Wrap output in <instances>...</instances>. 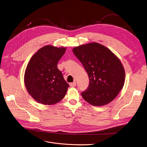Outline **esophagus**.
Segmentation results:
<instances>
[{
    "label": "esophagus",
    "mask_w": 147,
    "mask_h": 147,
    "mask_svg": "<svg viewBox=\"0 0 147 147\" xmlns=\"http://www.w3.org/2000/svg\"><path fill=\"white\" fill-rule=\"evenodd\" d=\"M70 86H71V87H74V86H76V81H74L73 83H70Z\"/></svg>",
    "instance_id": "34e87169"
}]
</instances>
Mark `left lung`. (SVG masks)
Here are the masks:
<instances>
[{
  "label": "left lung",
  "mask_w": 147,
  "mask_h": 147,
  "mask_svg": "<svg viewBox=\"0 0 147 147\" xmlns=\"http://www.w3.org/2000/svg\"><path fill=\"white\" fill-rule=\"evenodd\" d=\"M73 51L89 78L87 89L81 93L83 99L97 106L112 102L125 82V70L119 58L108 48L96 42L75 47Z\"/></svg>",
  "instance_id": "obj_1"
}]
</instances>
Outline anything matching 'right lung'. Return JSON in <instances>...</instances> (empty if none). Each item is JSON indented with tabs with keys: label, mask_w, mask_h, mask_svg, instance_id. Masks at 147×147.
<instances>
[{
	"label": "right lung",
	"mask_w": 147,
	"mask_h": 147,
	"mask_svg": "<svg viewBox=\"0 0 147 147\" xmlns=\"http://www.w3.org/2000/svg\"><path fill=\"white\" fill-rule=\"evenodd\" d=\"M66 48L47 45L40 49L26 67L24 82L33 99L46 105L55 104L65 96L68 84L64 79L57 64Z\"/></svg>",
	"instance_id": "add662e5"
}]
</instances>
